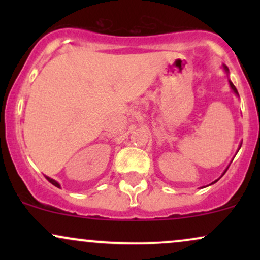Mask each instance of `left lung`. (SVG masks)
<instances>
[{"label": "left lung", "instance_id": "8db88e82", "mask_svg": "<svg viewBox=\"0 0 260 260\" xmlns=\"http://www.w3.org/2000/svg\"><path fill=\"white\" fill-rule=\"evenodd\" d=\"M223 68H225V71H226V72H229V68H228V67H226V66H223ZM230 85H231L232 90H234V91L236 92V94H237V95H238V91H237V89H236V86H235L234 84H232V82H230ZM226 171H228V169H226ZM226 171H225V172H226ZM225 172H223V174H225ZM216 181H217V180H216ZM216 181H214V182H213V183H215V182H216Z\"/></svg>", "mask_w": 260, "mask_h": 260}]
</instances>
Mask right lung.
<instances>
[{
    "mask_svg": "<svg viewBox=\"0 0 260 260\" xmlns=\"http://www.w3.org/2000/svg\"><path fill=\"white\" fill-rule=\"evenodd\" d=\"M46 178H47V180H49L50 183H52L53 186H56V187H58V188H59V184H58L57 182H56L55 180H52V178H50V177H46Z\"/></svg>",
    "mask_w": 260,
    "mask_h": 260,
    "instance_id": "obj_1",
    "label": "right lung"
}]
</instances>
